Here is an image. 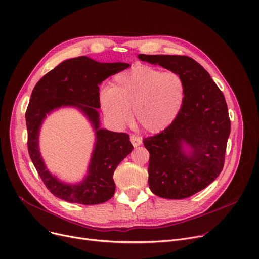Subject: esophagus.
Segmentation results:
<instances>
[{
  "instance_id": "obj_1",
  "label": "esophagus",
  "mask_w": 259,
  "mask_h": 259,
  "mask_svg": "<svg viewBox=\"0 0 259 259\" xmlns=\"http://www.w3.org/2000/svg\"><path fill=\"white\" fill-rule=\"evenodd\" d=\"M130 141H131V143H132V145L134 146V147H138V146H140L143 143L142 139L137 137V136H131L130 137Z\"/></svg>"
}]
</instances>
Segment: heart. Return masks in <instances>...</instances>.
Wrapping results in <instances>:
<instances>
[{
	"mask_svg": "<svg viewBox=\"0 0 259 259\" xmlns=\"http://www.w3.org/2000/svg\"><path fill=\"white\" fill-rule=\"evenodd\" d=\"M185 85L174 72L137 64L117 73L109 89L99 94V106L107 120L123 127L133 119L149 133H159L170 126L182 109Z\"/></svg>",
	"mask_w": 259,
	"mask_h": 259,
	"instance_id": "obj_1",
	"label": "heart"
}]
</instances>
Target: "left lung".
<instances>
[{
	"mask_svg": "<svg viewBox=\"0 0 259 259\" xmlns=\"http://www.w3.org/2000/svg\"><path fill=\"white\" fill-rule=\"evenodd\" d=\"M138 58L178 74L185 85L181 111L161 133L144 139L150 153L148 184L165 199H185L208 186L224 164L231 121L222 92L203 66L187 56Z\"/></svg>",
	"mask_w": 259,
	"mask_h": 259,
	"instance_id": "left-lung-1",
	"label": "left lung"
}]
</instances>
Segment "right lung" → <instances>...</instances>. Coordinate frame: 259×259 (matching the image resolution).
I'll return each mask as SVG.
<instances>
[{"instance_id":"obj_1","label":"right lung","mask_w":259,"mask_h":259,"mask_svg":"<svg viewBox=\"0 0 259 259\" xmlns=\"http://www.w3.org/2000/svg\"><path fill=\"white\" fill-rule=\"evenodd\" d=\"M125 62H99L87 56L62 61L33 88L26 110L28 152L48 189L61 200L84 205L104 203L115 192L113 174L132 151L129 136L100 127L99 84L111 75L128 69ZM60 107L77 108L88 119L96 142L87 174L81 182H61L46 168L38 147L39 130L46 116Z\"/></svg>"}]
</instances>
